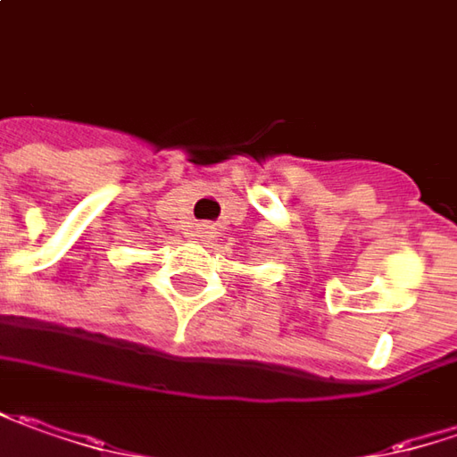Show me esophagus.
<instances>
[{"label":"esophagus","instance_id":"esophagus-1","mask_svg":"<svg viewBox=\"0 0 457 457\" xmlns=\"http://www.w3.org/2000/svg\"><path fill=\"white\" fill-rule=\"evenodd\" d=\"M213 234H216V231H213V226H208V223H200V226L195 228V237L200 241L213 239Z\"/></svg>","mask_w":457,"mask_h":457}]
</instances>
